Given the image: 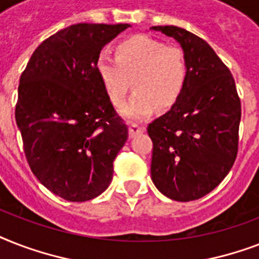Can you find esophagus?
Masks as SVG:
<instances>
[{"label": "esophagus", "mask_w": 259, "mask_h": 259, "mask_svg": "<svg viewBox=\"0 0 259 259\" xmlns=\"http://www.w3.org/2000/svg\"><path fill=\"white\" fill-rule=\"evenodd\" d=\"M145 132V126L140 125V123H132L129 126V134L130 137H134V136H137L140 133H144Z\"/></svg>", "instance_id": "34e87169"}]
</instances>
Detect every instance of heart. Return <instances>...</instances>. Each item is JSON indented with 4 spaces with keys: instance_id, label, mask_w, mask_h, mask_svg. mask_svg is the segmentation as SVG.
Instances as JSON below:
<instances>
[{
    "instance_id": "b5f03b06",
    "label": "heart",
    "mask_w": 259,
    "mask_h": 259,
    "mask_svg": "<svg viewBox=\"0 0 259 259\" xmlns=\"http://www.w3.org/2000/svg\"><path fill=\"white\" fill-rule=\"evenodd\" d=\"M95 71L103 91L115 106L123 105L132 80L133 97L121 110L130 121L146 119L158 109H169L184 91L188 63L184 51L157 38L137 34L115 47V59L101 54Z\"/></svg>"
}]
</instances>
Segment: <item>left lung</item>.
Returning a JSON list of instances; mask_svg holds the SVG:
<instances>
[{"instance_id": "8db88e82", "label": "left lung", "mask_w": 259, "mask_h": 259, "mask_svg": "<svg viewBox=\"0 0 259 259\" xmlns=\"http://www.w3.org/2000/svg\"><path fill=\"white\" fill-rule=\"evenodd\" d=\"M150 29L175 38L188 63L180 98L148 125L152 181L172 200H196L217 188L234 165L241 99L230 70L203 38L173 25Z\"/></svg>"}]
</instances>
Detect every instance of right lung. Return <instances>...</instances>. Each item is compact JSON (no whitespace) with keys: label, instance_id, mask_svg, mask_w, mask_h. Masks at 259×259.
Masks as SVG:
<instances>
[{"label":"right lung","instance_id":"add662e5","mask_svg":"<svg viewBox=\"0 0 259 259\" xmlns=\"http://www.w3.org/2000/svg\"><path fill=\"white\" fill-rule=\"evenodd\" d=\"M129 24H75L59 30L30 56L18 84L16 123L30 169L68 201L99 196L127 126L103 91L95 60Z\"/></svg>","mask_w":259,"mask_h":259}]
</instances>
